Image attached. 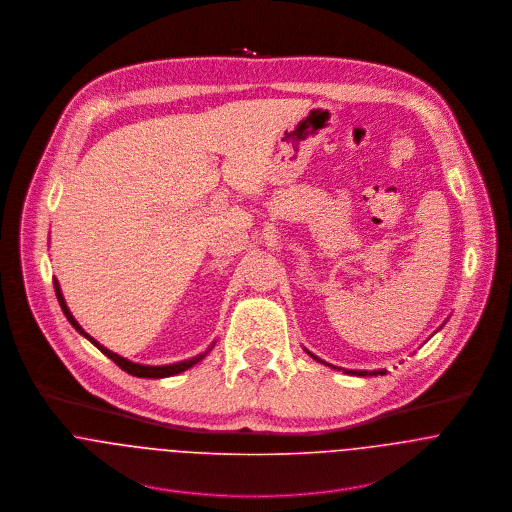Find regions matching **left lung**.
<instances>
[{
  "instance_id": "obj_1",
  "label": "left lung",
  "mask_w": 512,
  "mask_h": 512,
  "mask_svg": "<svg viewBox=\"0 0 512 512\" xmlns=\"http://www.w3.org/2000/svg\"><path fill=\"white\" fill-rule=\"evenodd\" d=\"M311 357H313V355H311ZM313 359H317V357H313ZM345 372H347V374L353 372V374H359V376H366V374H368L366 370H359V372H357V370H345ZM372 374H386V372H384V370H374Z\"/></svg>"
}]
</instances>
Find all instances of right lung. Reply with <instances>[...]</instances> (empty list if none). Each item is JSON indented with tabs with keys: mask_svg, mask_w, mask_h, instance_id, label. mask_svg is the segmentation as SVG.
<instances>
[{
	"mask_svg": "<svg viewBox=\"0 0 512 512\" xmlns=\"http://www.w3.org/2000/svg\"><path fill=\"white\" fill-rule=\"evenodd\" d=\"M53 286H55V293H57V299H59V303H61V309H63V313L67 315V319L71 321V325H73L74 329L80 333V335H84L92 345H96L108 359H112L116 365L120 366L122 370H126L128 374H132V376H140V378H163V376H173V374H177V372H183V370H187V368H191L193 365H197L205 355H199V357H195V359H191V361H183V363H177V365H165V366H144V365H136V363H132V361H128V359H122L120 355H116V353H112V351H108V349H104L100 343H96L90 335H86L84 331H82V327L74 321L73 315H71V311H69V307H67V303H65V297H63V293H61V288H59V282L57 280H53Z\"/></svg>",
	"mask_w": 512,
	"mask_h": 512,
	"instance_id": "1",
	"label": "right lung"
}]
</instances>
